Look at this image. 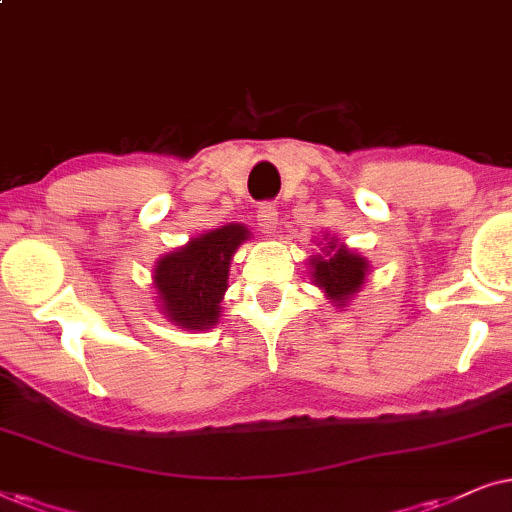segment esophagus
Masks as SVG:
<instances>
[{
	"mask_svg": "<svg viewBox=\"0 0 512 512\" xmlns=\"http://www.w3.org/2000/svg\"><path fill=\"white\" fill-rule=\"evenodd\" d=\"M257 224H260L262 234H274L278 227V208L274 203H262L257 210Z\"/></svg>",
	"mask_w": 512,
	"mask_h": 512,
	"instance_id": "34e87169",
	"label": "esophagus"
}]
</instances>
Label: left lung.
<instances>
[{"label": "left lung", "instance_id": "left-lung-1", "mask_svg": "<svg viewBox=\"0 0 512 512\" xmlns=\"http://www.w3.org/2000/svg\"><path fill=\"white\" fill-rule=\"evenodd\" d=\"M311 276L325 297L335 306H346V302L363 288L370 264L363 255L346 248L335 236L325 243L323 255H311Z\"/></svg>", "mask_w": 512, "mask_h": 512}]
</instances>
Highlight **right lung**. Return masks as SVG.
Instances as JSON below:
<instances>
[{
  "mask_svg": "<svg viewBox=\"0 0 512 512\" xmlns=\"http://www.w3.org/2000/svg\"><path fill=\"white\" fill-rule=\"evenodd\" d=\"M248 238L250 231L243 224H227L163 255L152 276L163 316L185 330L217 325L231 257Z\"/></svg>",
  "mask_w": 512,
  "mask_h": 512,
  "instance_id": "obj_1",
  "label": "right lung"
}]
</instances>
